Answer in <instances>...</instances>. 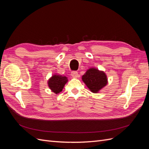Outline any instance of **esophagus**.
<instances>
[{
  "instance_id": "34e87169",
  "label": "esophagus",
  "mask_w": 149,
  "mask_h": 149,
  "mask_svg": "<svg viewBox=\"0 0 149 149\" xmlns=\"http://www.w3.org/2000/svg\"><path fill=\"white\" fill-rule=\"evenodd\" d=\"M71 74L73 78L78 77V73L77 71H72L71 73Z\"/></svg>"
}]
</instances>
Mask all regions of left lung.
Segmentation results:
<instances>
[{"instance_id":"obj_1","label":"left lung","mask_w":149,"mask_h":149,"mask_svg":"<svg viewBox=\"0 0 149 149\" xmlns=\"http://www.w3.org/2000/svg\"><path fill=\"white\" fill-rule=\"evenodd\" d=\"M83 82L93 93H96L107 84L106 74L96 68H90L82 76Z\"/></svg>"}]
</instances>
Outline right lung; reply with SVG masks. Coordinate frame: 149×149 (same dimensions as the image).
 Here are the masks:
<instances>
[{"label": "right lung", "mask_w": 149, "mask_h": 149, "mask_svg": "<svg viewBox=\"0 0 149 149\" xmlns=\"http://www.w3.org/2000/svg\"><path fill=\"white\" fill-rule=\"evenodd\" d=\"M68 79L66 76L55 74L48 80V84L52 91L58 94L62 91Z\"/></svg>", "instance_id": "add662e5"}]
</instances>
